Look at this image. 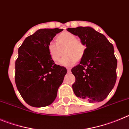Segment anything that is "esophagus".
I'll list each match as a JSON object with an SVG mask.
<instances>
[{
    "label": "esophagus",
    "mask_w": 129,
    "mask_h": 129,
    "mask_svg": "<svg viewBox=\"0 0 129 129\" xmlns=\"http://www.w3.org/2000/svg\"><path fill=\"white\" fill-rule=\"evenodd\" d=\"M67 72H68V73H70L71 70V68H67Z\"/></svg>",
    "instance_id": "obj_1"
}]
</instances>
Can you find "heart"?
Listing matches in <instances>:
<instances>
[{
	"mask_svg": "<svg viewBox=\"0 0 129 129\" xmlns=\"http://www.w3.org/2000/svg\"><path fill=\"white\" fill-rule=\"evenodd\" d=\"M47 48L51 58L55 62H58L64 52L66 55L60 63L69 66L75 64L76 60L82 58L86 47L82 40L76 39L75 35L66 32L58 36L56 42L52 41L49 43Z\"/></svg>",
	"mask_w": 129,
	"mask_h": 129,
	"instance_id": "obj_1",
	"label": "heart"
}]
</instances>
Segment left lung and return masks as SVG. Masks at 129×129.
Listing matches in <instances>:
<instances>
[{"label": "left lung", "instance_id": "1", "mask_svg": "<svg viewBox=\"0 0 129 129\" xmlns=\"http://www.w3.org/2000/svg\"><path fill=\"white\" fill-rule=\"evenodd\" d=\"M67 31L78 36L86 46L80 64L71 69L76 79L72 85L74 93L89 103L102 102L116 81L117 59L113 45L92 27L67 28Z\"/></svg>", "mask_w": 129, "mask_h": 129}]
</instances>
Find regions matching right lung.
<instances>
[{"label": "right lung", "mask_w": 129, "mask_h": 129, "mask_svg": "<svg viewBox=\"0 0 129 129\" xmlns=\"http://www.w3.org/2000/svg\"><path fill=\"white\" fill-rule=\"evenodd\" d=\"M63 29H41L27 37L18 48L15 62V83L28 105H49L54 101L67 69L55 64L48 52V44Z\"/></svg>", "instance_id": "obj_1"}]
</instances>
